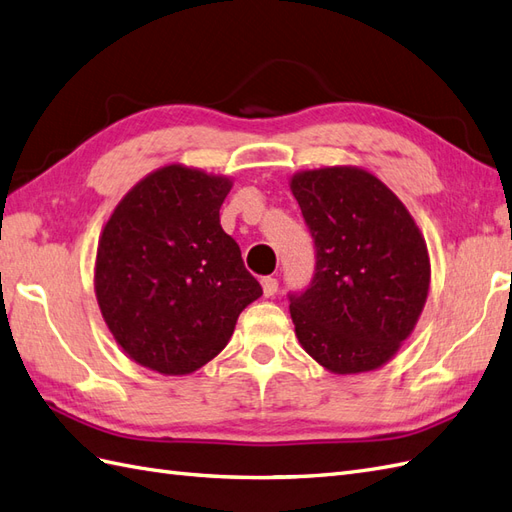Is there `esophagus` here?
Segmentation results:
<instances>
[{
	"mask_svg": "<svg viewBox=\"0 0 512 512\" xmlns=\"http://www.w3.org/2000/svg\"><path fill=\"white\" fill-rule=\"evenodd\" d=\"M261 287H264V296H274L277 294V290H279V281L274 279V277H264L261 279Z\"/></svg>",
	"mask_w": 512,
	"mask_h": 512,
	"instance_id": "34e87169",
	"label": "esophagus"
}]
</instances>
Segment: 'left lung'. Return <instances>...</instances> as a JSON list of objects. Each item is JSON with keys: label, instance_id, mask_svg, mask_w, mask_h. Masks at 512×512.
<instances>
[{"label": "left lung", "instance_id": "left-lung-1", "mask_svg": "<svg viewBox=\"0 0 512 512\" xmlns=\"http://www.w3.org/2000/svg\"><path fill=\"white\" fill-rule=\"evenodd\" d=\"M292 192L316 246L309 285L287 294L298 342L335 374L381 368L426 303L422 233L398 196L359 168L298 173Z\"/></svg>", "mask_w": 512, "mask_h": 512}]
</instances>
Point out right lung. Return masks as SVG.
<instances>
[{"label": "right lung", "mask_w": 512, "mask_h": 512, "mask_svg": "<svg viewBox=\"0 0 512 512\" xmlns=\"http://www.w3.org/2000/svg\"><path fill=\"white\" fill-rule=\"evenodd\" d=\"M225 177L164 166L114 209L97 248L95 290L110 333L136 363L190 374L227 346L264 290L220 227Z\"/></svg>", "instance_id": "add662e5"}]
</instances>
